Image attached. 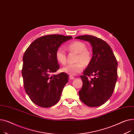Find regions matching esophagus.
Segmentation results:
<instances>
[{"instance_id":"obj_1","label":"esophagus","mask_w":134,"mask_h":134,"mask_svg":"<svg viewBox=\"0 0 134 134\" xmlns=\"http://www.w3.org/2000/svg\"><path fill=\"white\" fill-rule=\"evenodd\" d=\"M69 79L71 80H74L75 79V78H74V77H73L72 76L70 75V76H69Z\"/></svg>"}]
</instances>
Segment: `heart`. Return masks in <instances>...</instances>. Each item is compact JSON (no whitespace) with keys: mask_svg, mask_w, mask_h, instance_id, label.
<instances>
[{"mask_svg":"<svg viewBox=\"0 0 134 134\" xmlns=\"http://www.w3.org/2000/svg\"><path fill=\"white\" fill-rule=\"evenodd\" d=\"M68 48L71 51L77 53L76 62L74 64H68L62 68L63 72L71 75H76L82 71L84 65H88L91 59L90 52L86 50V45L80 41H74L69 44ZM55 56L58 62L62 64H64L66 62V55L65 51L59 48L57 49L55 53Z\"/></svg>","mask_w":134,"mask_h":134,"instance_id":"b5f03b06","label":"heart"}]
</instances>
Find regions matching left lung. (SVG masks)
<instances>
[{"label":"left lung","mask_w":134,"mask_h":134,"mask_svg":"<svg viewBox=\"0 0 134 134\" xmlns=\"http://www.w3.org/2000/svg\"><path fill=\"white\" fill-rule=\"evenodd\" d=\"M87 41L92 47L90 63L81 76L83 82L78 92L81 100L90 107L104 104L111 97L117 80V62L111 47L102 39L90 35L75 38ZM94 77L90 80L88 77Z\"/></svg>","instance_id":"left-lung-1"}]
</instances>
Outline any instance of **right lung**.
Returning <instances> with one entry per match:
<instances>
[{
    "mask_svg": "<svg viewBox=\"0 0 134 134\" xmlns=\"http://www.w3.org/2000/svg\"><path fill=\"white\" fill-rule=\"evenodd\" d=\"M71 36L50 35L35 40L24 54L21 74L25 90L35 104L43 108L56 104L68 82L67 74L54 75L59 69L57 49Z\"/></svg>",
    "mask_w": 134,
    "mask_h": 134,
    "instance_id": "obj_1",
    "label": "right lung"
}]
</instances>
